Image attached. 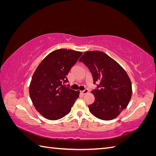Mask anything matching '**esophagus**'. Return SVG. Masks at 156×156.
I'll return each mask as SVG.
<instances>
[{
    "instance_id": "obj_1",
    "label": "esophagus",
    "mask_w": 156,
    "mask_h": 156,
    "mask_svg": "<svg viewBox=\"0 0 156 156\" xmlns=\"http://www.w3.org/2000/svg\"><path fill=\"white\" fill-rule=\"evenodd\" d=\"M88 92L89 91H88V89H85V90H83V91H81V92L83 94V95H84V94L88 93Z\"/></svg>"
}]
</instances>
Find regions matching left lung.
<instances>
[{
	"mask_svg": "<svg viewBox=\"0 0 156 156\" xmlns=\"http://www.w3.org/2000/svg\"><path fill=\"white\" fill-rule=\"evenodd\" d=\"M90 71L98 89L91 91L95 100L88 105L92 114L103 120L115 119L128 105L132 95L131 80L125 69L106 53L87 51L79 59Z\"/></svg>",
	"mask_w": 156,
	"mask_h": 156,
	"instance_id": "1",
	"label": "left lung"
}]
</instances>
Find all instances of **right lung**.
I'll return each mask as SVG.
<instances>
[{
	"instance_id": "1",
	"label": "right lung",
	"mask_w": 156,
	"mask_h": 156,
	"mask_svg": "<svg viewBox=\"0 0 156 156\" xmlns=\"http://www.w3.org/2000/svg\"><path fill=\"white\" fill-rule=\"evenodd\" d=\"M82 52L60 49L41 61L32 75L29 94L36 109L45 119L56 120L71 111L79 91L66 87L70 69Z\"/></svg>"
}]
</instances>
